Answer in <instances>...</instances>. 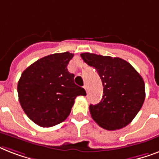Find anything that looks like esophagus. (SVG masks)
I'll use <instances>...</instances> for the list:
<instances>
[{
    "instance_id": "obj_1",
    "label": "esophagus",
    "mask_w": 159,
    "mask_h": 159,
    "mask_svg": "<svg viewBox=\"0 0 159 159\" xmlns=\"http://www.w3.org/2000/svg\"><path fill=\"white\" fill-rule=\"evenodd\" d=\"M84 87V89L86 90V92H87V91H88V86H87V84H85L84 87Z\"/></svg>"
}]
</instances>
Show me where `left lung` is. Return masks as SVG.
Segmentation results:
<instances>
[{
  "mask_svg": "<svg viewBox=\"0 0 159 159\" xmlns=\"http://www.w3.org/2000/svg\"><path fill=\"white\" fill-rule=\"evenodd\" d=\"M81 57L96 68L103 85L102 101L90 105L92 119L107 130L125 127L140 111L145 99L142 77L130 63L120 57L90 53H81Z\"/></svg>",
  "mask_w": 159,
  "mask_h": 159,
  "instance_id": "1",
  "label": "left lung"
}]
</instances>
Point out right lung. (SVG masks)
I'll list each match as a JSON object with an SVG mask.
<instances>
[{
  "label": "right lung",
  "mask_w": 159,
  "mask_h": 159,
  "mask_svg": "<svg viewBox=\"0 0 159 159\" xmlns=\"http://www.w3.org/2000/svg\"><path fill=\"white\" fill-rule=\"evenodd\" d=\"M65 52L53 53L29 66L18 82L19 101L25 113L41 127L62 123L69 116L77 96H86L84 88L74 83L67 70L73 57Z\"/></svg>",
  "instance_id": "add662e5"
}]
</instances>
